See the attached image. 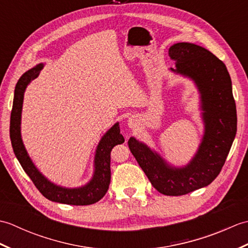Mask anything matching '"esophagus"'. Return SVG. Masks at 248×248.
I'll return each mask as SVG.
<instances>
[{
	"mask_svg": "<svg viewBox=\"0 0 248 248\" xmlns=\"http://www.w3.org/2000/svg\"><path fill=\"white\" fill-rule=\"evenodd\" d=\"M129 127L130 128H134L135 127V123H134V121L133 120H129Z\"/></svg>",
	"mask_w": 248,
	"mask_h": 248,
	"instance_id": "obj_1",
	"label": "esophagus"
}]
</instances>
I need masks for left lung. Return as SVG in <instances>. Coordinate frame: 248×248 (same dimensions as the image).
Returning a JSON list of instances; mask_svg holds the SVG:
<instances>
[{"mask_svg":"<svg viewBox=\"0 0 248 248\" xmlns=\"http://www.w3.org/2000/svg\"><path fill=\"white\" fill-rule=\"evenodd\" d=\"M170 56L177 67L171 70L193 78L202 93L205 132L197 154L187 166L172 168L134 138L128 145L156 191L180 196L209 186L222 170L236 133V108L227 68L211 52L179 43Z\"/></svg>","mask_w":248,"mask_h":248,"instance_id":"obj_1","label":"left lung"}]
</instances>
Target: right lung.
<instances>
[{"label": "right lung", "instance_id": "right-lung-1", "mask_svg": "<svg viewBox=\"0 0 248 248\" xmlns=\"http://www.w3.org/2000/svg\"><path fill=\"white\" fill-rule=\"evenodd\" d=\"M43 67V64H39L31 68L19 78L17 85H16L9 128L10 140H12L14 152L24 171L28 173L35 186L46 198L52 200V202L66 204H93L99 202L108 192L110 182V151L116 145L123 144L124 139L120 134L118 124H115L104 134L97 147L96 156H94V175L92 181L85 186L80 188H64L46 180L31 163L23 146L20 133L21 110H22L24 91L28 84L38 77Z\"/></svg>", "mask_w": 248, "mask_h": 248}]
</instances>
